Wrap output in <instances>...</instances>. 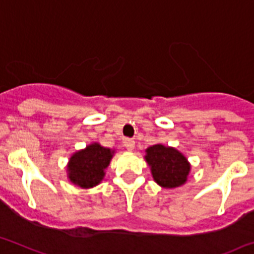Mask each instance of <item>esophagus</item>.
Here are the masks:
<instances>
[{
    "instance_id": "34e87169",
    "label": "esophagus",
    "mask_w": 254,
    "mask_h": 254,
    "mask_svg": "<svg viewBox=\"0 0 254 254\" xmlns=\"http://www.w3.org/2000/svg\"><path fill=\"white\" fill-rule=\"evenodd\" d=\"M123 145H125V147L127 148V150L132 151L134 148V141L131 138H126L125 141H123Z\"/></svg>"
}]
</instances>
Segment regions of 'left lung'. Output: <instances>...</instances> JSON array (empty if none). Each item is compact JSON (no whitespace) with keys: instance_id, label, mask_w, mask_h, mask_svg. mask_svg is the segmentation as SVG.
<instances>
[{"instance_id":"obj_1","label":"left lung","mask_w":254,"mask_h":254,"mask_svg":"<svg viewBox=\"0 0 254 254\" xmlns=\"http://www.w3.org/2000/svg\"><path fill=\"white\" fill-rule=\"evenodd\" d=\"M145 159L151 166L153 180L166 189L183 185L189 175V162L183 153L173 147L151 146L146 150Z\"/></svg>"}]
</instances>
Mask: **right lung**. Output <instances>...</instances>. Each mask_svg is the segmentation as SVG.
Segmentation results:
<instances>
[{"label":"right lung","instance_id":"obj_1","mask_svg":"<svg viewBox=\"0 0 254 254\" xmlns=\"http://www.w3.org/2000/svg\"><path fill=\"white\" fill-rule=\"evenodd\" d=\"M113 151L102 147L98 143L87 146L71 156L68 165V176L71 183L80 188L98 185L104 176V170L109 165Z\"/></svg>","mask_w":254,"mask_h":254}]
</instances>
